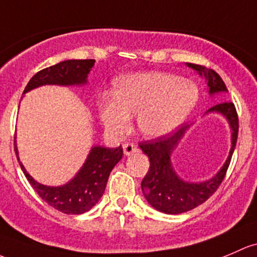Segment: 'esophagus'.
<instances>
[{
  "label": "esophagus",
  "mask_w": 257,
  "mask_h": 257,
  "mask_svg": "<svg viewBox=\"0 0 257 257\" xmlns=\"http://www.w3.org/2000/svg\"><path fill=\"white\" fill-rule=\"evenodd\" d=\"M123 150L126 156L132 155L134 153H139V148L136 144H133V143H125V144H123Z\"/></svg>",
  "instance_id": "obj_1"
}]
</instances>
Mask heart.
Instances as JSON below:
<instances>
[{
	"label": "heart",
	"instance_id": "b5f03b06",
	"mask_svg": "<svg viewBox=\"0 0 257 257\" xmlns=\"http://www.w3.org/2000/svg\"><path fill=\"white\" fill-rule=\"evenodd\" d=\"M198 101V88L192 81L167 72H137L118 77L112 94H102L97 102L104 128L120 136L138 113L139 129L150 138L171 133Z\"/></svg>",
	"mask_w": 257,
	"mask_h": 257
}]
</instances>
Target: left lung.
<instances>
[{
    "mask_svg": "<svg viewBox=\"0 0 257 257\" xmlns=\"http://www.w3.org/2000/svg\"><path fill=\"white\" fill-rule=\"evenodd\" d=\"M186 65L206 80L210 94L228 91L224 81L214 70L198 64L187 63ZM208 112H219L225 115L233 131V137H231L233 142H231L229 158L226 159L220 171L212 180L202 183H188L178 178L172 169L170 155L177 145L178 140L183 137L188 125L180 126L176 131L156 139L139 143L140 149L149 156L150 161L149 171L142 181V188L147 201L155 209L166 214H180L187 212L204 203L223 182L235 149L237 133H239V118L233 102L215 104L209 108Z\"/></svg>",
    "mask_w": 257,
    "mask_h": 257,
    "instance_id": "obj_1",
    "label": "left lung"
}]
</instances>
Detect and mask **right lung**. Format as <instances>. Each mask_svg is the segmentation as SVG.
<instances>
[{
	"instance_id": "right-lung-1",
	"label": "right lung",
	"mask_w": 257,
	"mask_h": 257,
	"mask_svg": "<svg viewBox=\"0 0 257 257\" xmlns=\"http://www.w3.org/2000/svg\"><path fill=\"white\" fill-rule=\"evenodd\" d=\"M94 65L93 59L86 60H66L38 71L27 83L23 93L42 85H81L86 83L87 74ZM15 151L18 153L15 144ZM123 156L121 147L109 149L93 147L86 159L82 169L66 185L61 187H48L40 185L26 171L21 164L22 171L38 193V196L65 214H82L98 202L106 188L108 177L113 167ZM20 160V159H18Z\"/></svg>"
}]
</instances>
